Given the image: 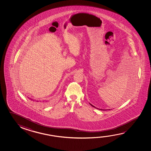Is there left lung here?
Wrapping results in <instances>:
<instances>
[{"instance_id":"obj_1","label":"left lung","mask_w":151,"mask_h":151,"mask_svg":"<svg viewBox=\"0 0 151 151\" xmlns=\"http://www.w3.org/2000/svg\"><path fill=\"white\" fill-rule=\"evenodd\" d=\"M89 104H90V105H91V106L94 107H95V108H96V109H97V108H96V107L94 106V105H92V104H91V103H89ZM101 109V110H104V111H105V110H104V109ZM105 110H106V109H105ZM107 110H108V109H107ZM109 110H110V109H109Z\"/></svg>"}]
</instances>
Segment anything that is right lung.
Returning <instances> with one entry per match:
<instances>
[{
	"mask_svg": "<svg viewBox=\"0 0 151 151\" xmlns=\"http://www.w3.org/2000/svg\"><path fill=\"white\" fill-rule=\"evenodd\" d=\"M28 99H30V100H31V101H36V102H40V103H42V104H44V103H47V102H48V101H47V100H44V101H36L35 99H30L29 97H28Z\"/></svg>",
	"mask_w": 151,
	"mask_h": 151,
	"instance_id": "add662e5",
	"label": "right lung"
}]
</instances>
